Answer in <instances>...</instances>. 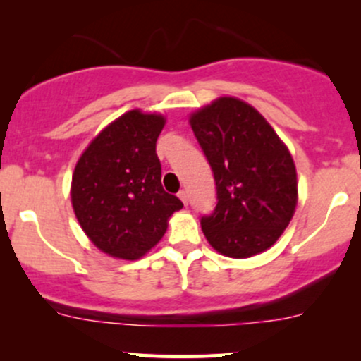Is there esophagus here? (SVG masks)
Segmentation results:
<instances>
[{"instance_id": "34e87169", "label": "esophagus", "mask_w": 361, "mask_h": 361, "mask_svg": "<svg viewBox=\"0 0 361 361\" xmlns=\"http://www.w3.org/2000/svg\"><path fill=\"white\" fill-rule=\"evenodd\" d=\"M178 197L181 198V202H183L185 205H188V193H186V190H181V192L178 193Z\"/></svg>"}]
</instances>
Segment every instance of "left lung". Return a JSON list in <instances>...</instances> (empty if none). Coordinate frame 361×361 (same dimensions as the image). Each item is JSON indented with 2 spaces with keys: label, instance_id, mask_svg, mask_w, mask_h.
Returning <instances> with one entry per match:
<instances>
[{
  "label": "left lung",
  "instance_id": "left-lung-1",
  "mask_svg": "<svg viewBox=\"0 0 361 361\" xmlns=\"http://www.w3.org/2000/svg\"><path fill=\"white\" fill-rule=\"evenodd\" d=\"M214 171L217 205L202 217L215 251L250 258L276 243L297 205V171L287 146L246 102L222 97L190 117Z\"/></svg>",
  "mask_w": 361,
  "mask_h": 361
}]
</instances>
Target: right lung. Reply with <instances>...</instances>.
I'll list each match as a JSON object with an SVG mask.
<instances>
[{
    "label": "right lung",
    "instance_id": "obj_1",
    "mask_svg": "<svg viewBox=\"0 0 361 361\" xmlns=\"http://www.w3.org/2000/svg\"><path fill=\"white\" fill-rule=\"evenodd\" d=\"M163 115L130 110L105 127L74 168L71 202L91 243L106 255L139 259L183 204L161 185L156 140Z\"/></svg>",
    "mask_w": 361,
    "mask_h": 361
}]
</instances>
